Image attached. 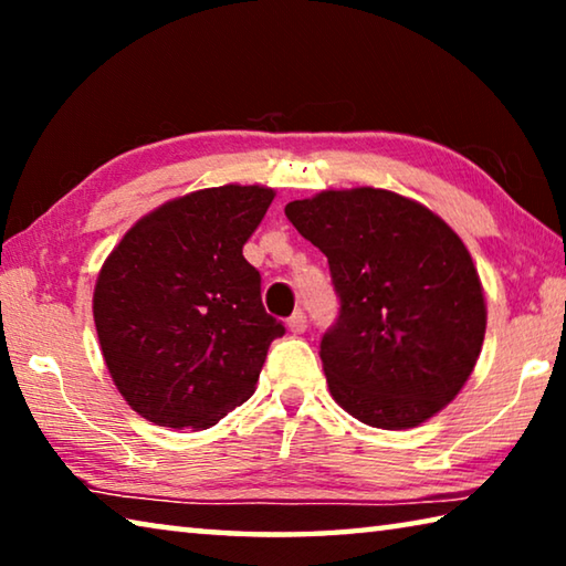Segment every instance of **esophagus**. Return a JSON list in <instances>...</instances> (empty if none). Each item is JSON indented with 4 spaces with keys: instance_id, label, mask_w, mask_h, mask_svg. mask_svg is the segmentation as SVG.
Instances as JSON below:
<instances>
[{
    "instance_id": "obj_1",
    "label": "esophagus",
    "mask_w": 566,
    "mask_h": 566,
    "mask_svg": "<svg viewBox=\"0 0 566 566\" xmlns=\"http://www.w3.org/2000/svg\"><path fill=\"white\" fill-rule=\"evenodd\" d=\"M286 327H290L292 334H302L306 329V314L302 310H296L290 319H286Z\"/></svg>"
}]
</instances>
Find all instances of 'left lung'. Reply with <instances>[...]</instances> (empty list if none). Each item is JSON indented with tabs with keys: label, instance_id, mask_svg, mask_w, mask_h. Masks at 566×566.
I'll return each instance as SVG.
<instances>
[{
	"label": "left lung",
	"instance_id": "8db88e82",
	"mask_svg": "<svg viewBox=\"0 0 566 566\" xmlns=\"http://www.w3.org/2000/svg\"><path fill=\"white\" fill-rule=\"evenodd\" d=\"M284 214L329 262L339 314L319 357L334 401L379 429L417 427L444 409L486 329L462 239L427 207L371 187L296 199Z\"/></svg>",
	"mask_w": 566,
	"mask_h": 566
}]
</instances>
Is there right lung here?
<instances>
[{"label": "right lung", "instance_id": "obj_1", "mask_svg": "<svg viewBox=\"0 0 566 566\" xmlns=\"http://www.w3.org/2000/svg\"><path fill=\"white\" fill-rule=\"evenodd\" d=\"M272 199L256 185L191 191L139 219L107 256L94 324L137 415L207 429L252 397L266 349L284 334L242 254Z\"/></svg>", "mask_w": 566, "mask_h": 566}]
</instances>
